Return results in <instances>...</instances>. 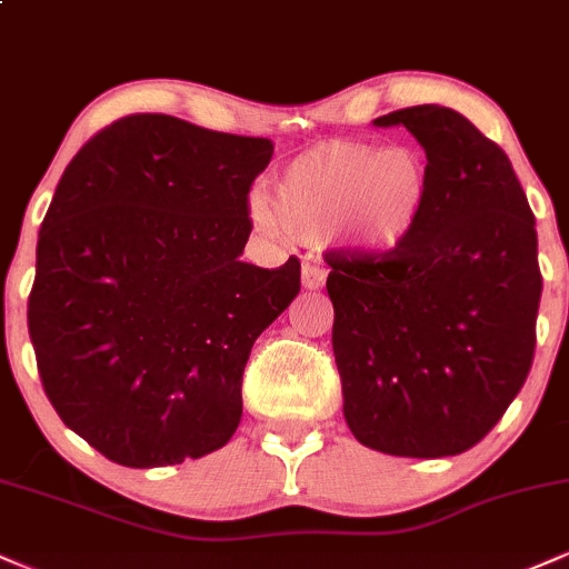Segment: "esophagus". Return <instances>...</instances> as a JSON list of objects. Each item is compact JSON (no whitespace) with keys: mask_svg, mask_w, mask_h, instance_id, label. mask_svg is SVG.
I'll return each mask as SVG.
<instances>
[{"mask_svg":"<svg viewBox=\"0 0 569 569\" xmlns=\"http://www.w3.org/2000/svg\"><path fill=\"white\" fill-rule=\"evenodd\" d=\"M326 267L323 264H305L302 267V286L305 289H310V291H316V289H321V286L326 283Z\"/></svg>","mask_w":569,"mask_h":569,"instance_id":"esophagus-1","label":"esophagus"}]
</instances>
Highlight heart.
I'll use <instances>...</instances> for the list:
<instances>
[{
    "instance_id": "heart-1",
    "label": "heart",
    "mask_w": 569,
    "mask_h": 569,
    "mask_svg": "<svg viewBox=\"0 0 569 569\" xmlns=\"http://www.w3.org/2000/svg\"><path fill=\"white\" fill-rule=\"evenodd\" d=\"M430 171L409 147L323 141L305 149L272 179V200L257 194L251 213L264 230L305 240L337 234L363 251L407 240L428 206Z\"/></svg>"
}]
</instances>
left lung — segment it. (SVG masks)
Returning <instances> with one entry per match:
<instances>
[{
	"label": "left lung",
	"instance_id": "obj_1",
	"mask_svg": "<svg viewBox=\"0 0 569 569\" xmlns=\"http://www.w3.org/2000/svg\"><path fill=\"white\" fill-rule=\"evenodd\" d=\"M422 143L428 206L385 253L326 251L345 420L363 447L449 457L498 426L530 375L543 276L511 160L460 112L398 109Z\"/></svg>",
	"mask_w": 569,
	"mask_h": 569
}]
</instances>
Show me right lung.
<instances>
[{"label": "right lung", "instance_id": "add662e5", "mask_svg": "<svg viewBox=\"0 0 569 569\" xmlns=\"http://www.w3.org/2000/svg\"><path fill=\"white\" fill-rule=\"evenodd\" d=\"M270 139L128 114L58 181L37 240L29 337L63 426L128 468L224 447L253 342L299 293V259L240 262Z\"/></svg>", "mask_w": 569, "mask_h": 569}]
</instances>
